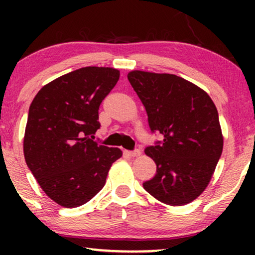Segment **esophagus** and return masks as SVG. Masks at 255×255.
<instances>
[{"mask_svg":"<svg viewBox=\"0 0 255 255\" xmlns=\"http://www.w3.org/2000/svg\"><path fill=\"white\" fill-rule=\"evenodd\" d=\"M125 154L131 156V158H134V156H138L141 154V152L139 149H135V151H125Z\"/></svg>","mask_w":255,"mask_h":255,"instance_id":"34e87169","label":"esophagus"}]
</instances>
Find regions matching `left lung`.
I'll use <instances>...</instances> for the list:
<instances>
[{
	"label": "left lung",
	"instance_id": "8db88e82",
	"mask_svg": "<svg viewBox=\"0 0 255 255\" xmlns=\"http://www.w3.org/2000/svg\"><path fill=\"white\" fill-rule=\"evenodd\" d=\"M132 88L144 104L152 132L163 140L145 148L156 165L144 189L162 203H190L208 187L223 151L218 111L210 96L167 73L131 71Z\"/></svg>",
	"mask_w": 255,
	"mask_h": 255
}]
</instances>
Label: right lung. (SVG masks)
<instances>
[{
	"mask_svg": "<svg viewBox=\"0 0 255 255\" xmlns=\"http://www.w3.org/2000/svg\"><path fill=\"white\" fill-rule=\"evenodd\" d=\"M118 80V69L83 67L45 85L31 103L24 158L44 193L61 207L92 200L123 154L93 140L100 104Z\"/></svg>",
	"mask_w": 255,
	"mask_h": 255,
	"instance_id": "1",
	"label": "right lung"
}]
</instances>
